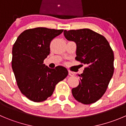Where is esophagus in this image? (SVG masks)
Masks as SVG:
<instances>
[{
    "label": "esophagus",
    "instance_id": "34e87169",
    "mask_svg": "<svg viewBox=\"0 0 126 126\" xmlns=\"http://www.w3.org/2000/svg\"><path fill=\"white\" fill-rule=\"evenodd\" d=\"M69 75H70V76H73V75H74V73L72 72H71V71H69Z\"/></svg>",
    "mask_w": 126,
    "mask_h": 126
}]
</instances>
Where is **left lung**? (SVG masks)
Here are the masks:
<instances>
[{"instance_id": "1", "label": "left lung", "mask_w": 126, "mask_h": 126, "mask_svg": "<svg viewBox=\"0 0 126 126\" xmlns=\"http://www.w3.org/2000/svg\"><path fill=\"white\" fill-rule=\"evenodd\" d=\"M65 38L76 43L75 59L87 65L80 74L73 96L84 105L95 103L105 94L114 73V53L107 39L88 28L64 30Z\"/></svg>"}]
</instances>
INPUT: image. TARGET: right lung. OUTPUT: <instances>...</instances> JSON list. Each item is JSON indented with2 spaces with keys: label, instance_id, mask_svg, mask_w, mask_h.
<instances>
[{
  "label": "right lung",
  "instance_id": "right-lung-1",
  "mask_svg": "<svg viewBox=\"0 0 126 126\" xmlns=\"http://www.w3.org/2000/svg\"><path fill=\"white\" fill-rule=\"evenodd\" d=\"M63 30L43 27L25 30L14 43L12 67L17 85L23 95L42 102L53 93L55 87L68 75L66 68L50 69L44 60L50 54V43Z\"/></svg>",
  "mask_w": 126,
  "mask_h": 126
}]
</instances>
